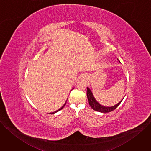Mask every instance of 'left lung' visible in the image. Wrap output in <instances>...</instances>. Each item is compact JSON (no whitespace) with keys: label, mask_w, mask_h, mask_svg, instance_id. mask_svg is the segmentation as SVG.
Returning <instances> with one entry per match:
<instances>
[{"label":"left lung","mask_w":151,"mask_h":151,"mask_svg":"<svg viewBox=\"0 0 151 151\" xmlns=\"http://www.w3.org/2000/svg\"><path fill=\"white\" fill-rule=\"evenodd\" d=\"M118 61H119V60H118ZM87 98L88 100L89 104L91 106V108L97 112H101V113H107V112H110L113 111L119 105V104L121 103V101H122V100L124 99L123 98L122 100H121L118 103H117L116 104H115L113 106L106 107V106L101 105L96 100V99L94 98V97L93 96V94L92 93V91L88 87H87Z\"/></svg>","instance_id":"obj_1"}]
</instances>
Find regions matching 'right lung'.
<instances>
[{
	"mask_svg": "<svg viewBox=\"0 0 151 151\" xmlns=\"http://www.w3.org/2000/svg\"><path fill=\"white\" fill-rule=\"evenodd\" d=\"M73 89H72V90H73ZM67 100H68V99H67ZM67 100H66V102H65V103H64V105H63V106H62V107H61V108H60V109H58V110H57V111H55V112H52V113H50V114H55V113H56V112H58V111H60V110H61V109H63V107H64V106H65V105H66V102H67Z\"/></svg>",
	"mask_w": 151,
	"mask_h": 151,
	"instance_id": "add662e5",
	"label": "right lung"
}]
</instances>
